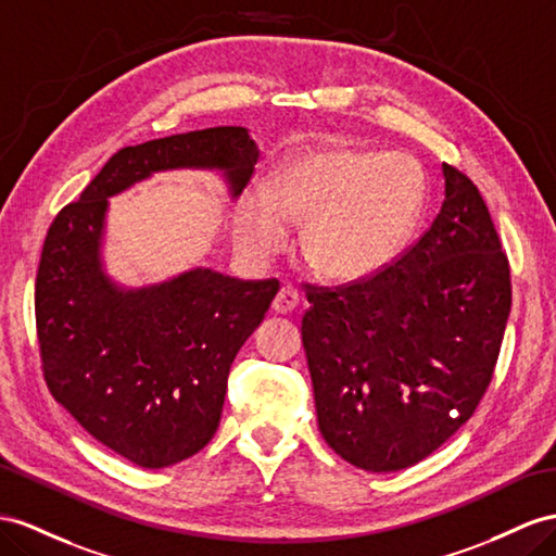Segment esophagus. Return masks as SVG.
Masks as SVG:
<instances>
[{"label": "esophagus", "mask_w": 556, "mask_h": 556, "mask_svg": "<svg viewBox=\"0 0 556 556\" xmlns=\"http://www.w3.org/2000/svg\"><path fill=\"white\" fill-rule=\"evenodd\" d=\"M298 301H301V295H298L293 287H281L273 301V309L279 312V315H287V312L298 307Z\"/></svg>", "instance_id": "1"}]
</instances>
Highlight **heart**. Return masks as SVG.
<instances>
[{
	"mask_svg": "<svg viewBox=\"0 0 556 556\" xmlns=\"http://www.w3.org/2000/svg\"><path fill=\"white\" fill-rule=\"evenodd\" d=\"M422 166L406 152L315 148L283 160L267 190H253L237 211V239L251 255L287 241V225L303 226L307 267L329 281H359L380 273L418 223Z\"/></svg>",
	"mask_w": 556,
	"mask_h": 556,
	"instance_id": "b5f03b06",
	"label": "heart"
}]
</instances>
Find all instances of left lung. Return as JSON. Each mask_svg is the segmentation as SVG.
<instances>
[{
	"label": "left lung",
	"mask_w": 556,
	"mask_h": 556,
	"mask_svg": "<svg viewBox=\"0 0 556 556\" xmlns=\"http://www.w3.org/2000/svg\"><path fill=\"white\" fill-rule=\"evenodd\" d=\"M444 204L380 273L305 283L303 345L321 437L366 472L437 451L489 390L511 307L509 263L472 178L444 164Z\"/></svg>",
	"instance_id": "obj_1"
}]
</instances>
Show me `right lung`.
<instances>
[{"label":"right lung","mask_w":556,"mask_h":556,"mask_svg":"<svg viewBox=\"0 0 556 556\" xmlns=\"http://www.w3.org/2000/svg\"><path fill=\"white\" fill-rule=\"evenodd\" d=\"M255 162L244 126L124 148L47 232L35 283L47 388L93 439L140 467L176 465L216 434L230 366L279 281L197 267L160 287L122 291L101 267L108 197L178 166L223 168L237 197Z\"/></svg>","instance_id":"obj_1"}]
</instances>
